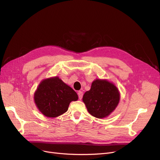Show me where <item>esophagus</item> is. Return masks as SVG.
Listing matches in <instances>:
<instances>
[{
	"label": "esophagus",
	"instance_id": "esophagus-1",
	"mask_svg": "<svg viewBox=\"0 0 160 160\" xmlns=\"http://www.w3.org/2000/svg\"><path fill=\"white\" fill-rule=\"evenodd\" d=\"M78 98L80 100H81L82 98V97H83V92L81 91H79L78 92Z\"/></svg>",
	"mask_w": 160,
	"mask_h": 160
}]
</instances>
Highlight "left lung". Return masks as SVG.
<instances>
[{"label":"left lung","mask_w":160,"mask_h":160,"mask_svg":"<svg viewBox=\"0 0 160 160\" xmlns=\"http://www.w3.org/2000/svg\"><path fill=\"white\" fill-rule=\"evenodd\" d=\"M119 100V89L113 83L100 79L92 82L90 90L86 92L82 98L88 112L99 119L110 115L118 105Z\"/></svg>","instance_id":"1"}]
</instances>
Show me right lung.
Returning <instances> with one entry per match:
<instances>
[{
  "label": "right lung",
  "instance_id": "obj_1",
  "mask_svg": "<svg viewBox=\"0 0 160 160\" xmlns=\"http://www.w3.org/2000/svg\"><path fill=\"white\" fill-rule=\"evenodd\" d=\"M78 95L58 77L41 81L34 93V102L38 110L47 117H56L65 113Z\"/></svg>",
  "mask_w": 160,
  "mask_h": 160
}]
</instances>
